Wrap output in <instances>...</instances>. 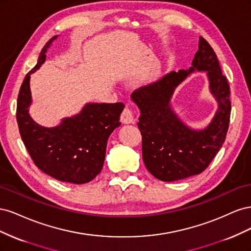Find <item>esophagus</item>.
Wrapping results in <instances>:
<instances>
[{
    "mask_svg": "<svg viewBox=\"0 0 251 251\" xmlns=\"http://www.w3.org/2000/svg\"><path fill=\"white\" fill-rule=\"evenodd\" d=\"M120 120H121V123L126 124V125L133 124L134 121H135V119H134L132 111H131L130 109H128V108H126V109L123 111V113H121Z\"/></svg>",
    "mask_w": 251,
    "mask_h": 251,
    "instance_id": "esophagus-1",
    "label": "esophagus"
}]
</instances>
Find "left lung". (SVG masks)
<instances>
[{
	"label": "left lung",
	"mask_w": 251,
	"mask_h": 251,
	"mask_svg": "<svg viewBox=\"0 0 251 251\" xmlns=\"http://www.w3.org/2000/svg\"><path fill=\"white\" fill-rule=\"evenodd\" d=\"M195 71L205 72L210 90L218 103L211 123L204 129L184 124L171 108L174 90ZM230 90L216 53L202 36L199 50L188 70L171 72L155 82L134 91L131 97L140 110L142 158L148 171L164 182L201 174L223 146L230 118Z\"/></svg>",
	"instance_id": "left-lung-1"
}]
</instances>
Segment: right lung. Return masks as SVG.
<instances>
[{"label":"right lung","mask_w":251,"mask_h":251,"mask_svg":"<svg viewBox=\"0 0 251 251\" xmlns=\"http://www.w3.org/2000/svg\"><path fill=\"white\" fill-rule=\"evenodd\" d=\"M57 35L45 45L39 60L28 72L18 96L17 120L23 142L41 171L59 181L74 184L88 183L102 170L110 135L121 124L125 104L89 102L76 115L62 119L53 127L43 126L31 118L32 103L30 75L40 69L46 53Z\"/></svg>","instance_id":"right-lung-1"}]
</instances>
